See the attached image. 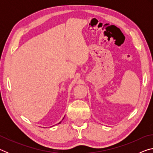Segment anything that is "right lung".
Listing matches in <instances>:
<instances>
[{"label": "right lung", "mask_w": 153, "mask_h": 153, "mask_svg": "<svg viewBox=\"0 0 153 153\" xmlns=\"http://www.w3.org/2000/svg\"><path fill=\"white\" fill-rule=\"evenodd\" d=\"M63 119H64V117H63ZM61 121H60V122H59V123L58 124H59V123H61Z\"/></svg>", "instance_id": "add662e5"}]
</instances>
